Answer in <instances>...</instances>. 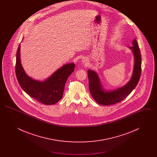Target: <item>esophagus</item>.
I'll return each mask as SVG.
<instances>
[{"mask_svg":"<svg viewBox=\"0 0 157 157\" xmlns=\"http://www.w3.org/2000/svg\"><path fill=\"white\" fill-rule=\"evenodd\" d=\"M87 60L86 59H83L82 60V62L83 63H85V64H86L87 63Z\"/></svg>","mask_w":157,"mask_h":157,"instance_id":"1","label":"esophagus"}]
</instances>
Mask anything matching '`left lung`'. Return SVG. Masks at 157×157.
<instances>
[{"label":"left lung","instance_id":"8db88e82","mask_svg":"<svg viewBox=\"0 0 157 157\" xmlns=\"http://www.w3.org/2000/svg\"><path fill=\"white\" fill-rule=\"evenodd\" d=\"M132 44L133 46L129 48L134 54V67L132 77L125 85L117 90L107 91L102 88L97 72L94 71H88L90 92L98 104L110 105L118 103L127 97L137 85L141 74V56L135 38Z\"/></svg>","mask_w":157,"mask_h":157}]
</instances>
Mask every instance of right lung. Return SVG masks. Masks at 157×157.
<instances>
[{
  "label": "right lung",
  "mask_w": 157,
  "mask_h": 157,
  "mask_svg": "<svg viewBox=\"0 0 157 157\" xmlns=\"http://www.w3.org/2000/svg\"><path fill=\"white\" fill-rule=\"evenodd\" d=\"M21 44L16 52V75L23 90L30 97L43 104L53 105L62 98L67 78L74 71V63L60 67L44 81L35 80L27 75L21 63Z\"/></svg>",
  "instance_id": "1"
}]
</instances>
